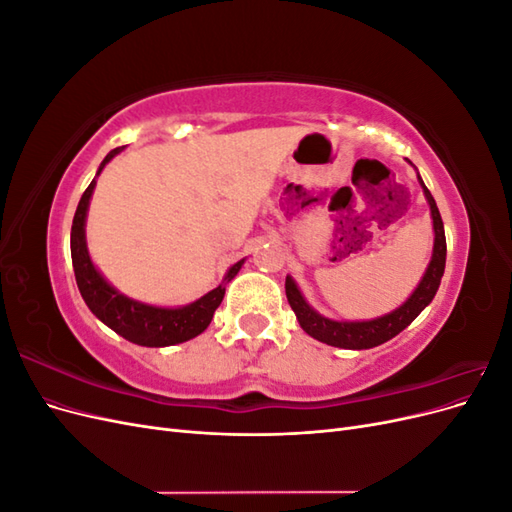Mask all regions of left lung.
<instances>
[{
	"label": "left lung",
	"instance_id": "left-lung-1",
	"mask_svg": "<svg viewBox=\"0 0 512 512\" xmlns=\"http://www.w3.org/2000/svg\"><path fill=\"white\" fill-rule=\"evenodd\" d=\"M418 183H421L423 194L429 203L431 220H433V254L423 273V280L418 282V286L414 288L410 297L389 314L371 318V320H331L327 316L318 314L316 309L305 301L297 282H294L290 275H286L288 303L292 307V312L297 314L301 329L307 335H312L314 339H318V342L335 346V348H348V350L374 348L389 342V339H393L397 333L404 331L408 324L433 301V297H436L440 280L444 275V265H446L444 224H442L436 200H433L431 192L425 188L421 175H418Z\"/></svg>",
	"mask_w": 512,
	"mask_h": 512
}]
</instances>
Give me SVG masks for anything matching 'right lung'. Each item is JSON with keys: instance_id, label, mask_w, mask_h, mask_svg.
Instances as JSON below:
<instances>
[{"instance_id": "add662e5", "label": "right lung", "mask_w": 512, "mask_h": 512, "mask_svg": "<svg viewBox=\"0 0 512 512\" xmlns=\"http://www.w3.org/2000/svg\"><path fill=\"white\" fill-rule=\"evenodd\" d=\"M121 151L123 147H117L108 153V156L102 160L96 177ZM96 177L89 183V188L83 192L79 200V207H76L74 220H72V232H70L74 277H76V284H79L83 301L91 309V314H94L98 320H102L106 327L113 329L117 335L126 337L128 342L147 346V348H164V346L183 344L188 342V339L203 333L209 327L215 309L220 307L224 299L226 282H230L232 277L239 273L245 258L235 262V265L228 269L224 282L218 288L209 290L205 297H200L188 305L158 307V305H149V303H141L126 297V294L119 292L115 286H111L104 280V275L98 271L87 250L85 224H87L89 200L96 188Z\"/></svg>"}]
</instances>
